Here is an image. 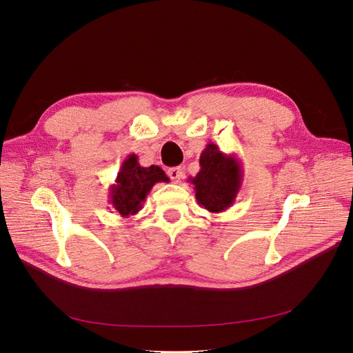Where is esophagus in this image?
Returning a JSON list of instances; mask_svg holds the SVG:
<instances>
[{
    "label": "esophagus",
    "mask_w": 353,
    "mask_h": 353,
    "mask_svg": "<svg viewBox=\"0 0 353 353\" xmlns=\"http://www.w3.org/2000/svg\"><path fill=\"white\" fill-rule=\"evenodd\" d=\"M167 174H169V177H170L174 183H180V180H181L183 176H184L181 167H173V169H169V172H167Z\"/></svg>",
    "instance_id": "1"
}]
</instances>
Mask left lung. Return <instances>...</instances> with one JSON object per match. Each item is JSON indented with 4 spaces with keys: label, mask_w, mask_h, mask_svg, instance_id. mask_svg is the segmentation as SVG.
Segmentation results:
<instances>
[{
    "label": "left lung",
    "mask_w": 353,
    "mask_h": 353,
    "mask_svg": "<svg viewBox=\"0 0 353 353\" xmlns=\"http://www.w3.org/2000/svg\"><path fill=\"white\" fill-rule=\"evenodd\" d=\"M199 164L200 172L188 180L194 186L199 206L210 213L228 210L242 188V163L233 153H223L216 144L209 143L200 154Z\"/></svg>",
    "instance_id": "8db88e82"
}]
</instances>
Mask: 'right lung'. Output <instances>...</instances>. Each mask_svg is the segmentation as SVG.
<instances>
[{
  "mask_svg": "<svg viewBox=\"0 0 353 353\" xmlns=\"http://www.w3.org/2000/svg\"><path fill=\"white\" fill-rule=\"evenodd\" d=\"M169 181V177L159 165L141 167L137 156L128 154L117 173L116 183L110 186V205L121 217L137 214L147 194L156 183Z\"/></svg>",
  "mask_w": 353,
  "mask_h": 353,
  "instance_id": "add662e5",
  "label": "right lung"
}]
</instances>
